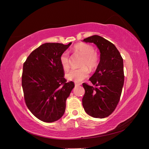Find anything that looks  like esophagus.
<instances>
[{
    "label": "esophagus",
    "mask_w": 149,
    "mask_h": 149,
    "mask_svg": "<svg viewBox=\"0 0 149 149\" xmlns=\"http://www.w3.org/2000/svg\"><path fill=\"white\" fill-rule=\"evenodd\" d=\"M74 85H75V86H80V85H81V84L75 83H74Z\"/></svg>",
    "instance_id": "34e87169"
}]
</instances>
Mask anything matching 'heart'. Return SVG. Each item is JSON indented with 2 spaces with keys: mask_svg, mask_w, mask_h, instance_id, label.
Returning <instances> with one entry per match:
<instances>
[{
  "mask_svg": "<svg viewBox=\"0 0 149 149\" xmlns=\"http://www.w3.org/2000/svg\"><path fill=\"white\" fill-rule=\"evenodd\" d=\"M75 53L83 56L81 62L80 68L72 69L66 74V78L75 82H80L87 77L89 74V69L94 70L98 66L99 57L96 53L94 52V47L89 44L79 43L74 47ZM60 62L62 68L68 70L70 66V58L69 53L67 51L61 53L60 57Z\"/></svg>",
  "mask_w": 149,
  "mask_h": 149,
  "instance_id": "1",
  "label": "heart"
}]
</instances>
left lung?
Segmentation results:
<instances>
[{"label": "left lung", "instance_id": "left-lung-1", "mask_svg": "<svg viewBox=\"0 0 149 149\" xmlns=\"http://www.w3.org/2000/svg\"><path fill=\"white\" fill-rule=\"evenodd\" d=\"M83 41L95 44L101 54L100 63L89 78L96 87L83 83V106L89 116L104 118L113 112L120 100L124 81L123 59L114 45L100 36L93 35Z\"/></svg>", "mask_w": 149, "mask_h": 149}]
</instances>
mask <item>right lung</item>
<instances>
[{
    "label": "right lung",
    "mask_w": 149,
    "mask_h": 149,
    "mask_svg": "<svg viewBox=\"0 0 149 149\" xmlns=\"http://www.w3.org/2000/svg\"><path fill=\"white\" fill-rule=\"evenodd\" d=\"M71 44H42L24 63L22 86L25 104L36 118L45 123L61 118L66 99L74 87V82H66L60 62L61 53Z\"/></svg>",
    "instance_id": "obj_1"
}]
</instances>
